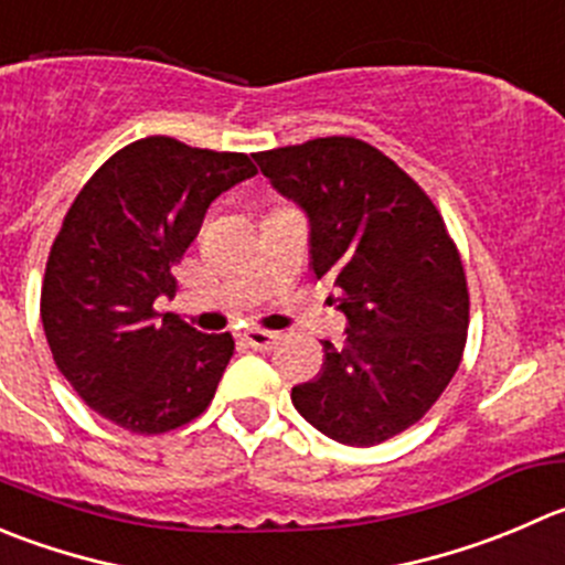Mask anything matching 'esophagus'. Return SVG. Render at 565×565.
<instances>
[{
	"label": "esophagus",
	"instance_id": "obj_1",
	"mask_svg": "<svg viewBox=\"0 0 565 565\" xmlns=\"http://www.w3.org/2000/svg\"><path fill=\"white\" fill-rule=\"evenodd\" d=\"M278 333L276 331H265V328H248L243 331V342L254 350H273L278 344Z\"/></svg>",
	"mask_w": 565,
	"mask_h": 565
}]
</instances>
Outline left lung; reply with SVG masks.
<instances>
[{
  "label": "left lung",
  "instance_id": "obj_1",
  "mask_svg": "<svg viewBox=\"0 0 565 565\" xmlns=\"http://www.w3.org/2000/svg\"><path fill=\"white\" fill-rule=\"evenodd\" d=\"M311 226V270L333 284L344 342H322L320 375L292 388L309 425L372 447L428 414L461 364L469 289L461 254L428 193L355 137L254 154Z\"/></svg>",
  "mask_w": 565,
  "mask_h": 565
}]
</instances>
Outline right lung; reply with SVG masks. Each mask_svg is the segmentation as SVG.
Masks as SVG:
<instances>
[{
	"mask_svg": "<svg viewBox=\"0 0 565 565\" xmlns=\"http://www.w3.org/2000/svg\"><path fill=\"white\" fill-rule=\"evenodd\" d=\"M256 177L248 154L143 137L109 157L74 199L49 250L41 320L54 364L96 414L166 434L204 414L234 355L232 333H201L154 300L206 210Z\"/></svg>",
	"mask_w": 565,
	"mask_h": 565,
	"instance_id": "obj_1",
	"label": "right lung"
}]
</instances>
